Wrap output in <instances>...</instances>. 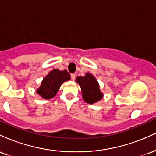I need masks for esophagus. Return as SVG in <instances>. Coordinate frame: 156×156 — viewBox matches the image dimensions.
<instances>
[{
  "label": "esophagus",
  "mask_w": 156,
  "mask_h": 156,
  "mask_svg": "<svg viewBox=\"0 0 156 156\" xmlns=\"http://www.w3.org/2000/svg\"><path fill=\"white\" fill-rule=\"evenodd\" d=\"M71 79H72L73 80H74L75 79H76V75L75 74L71 75Z\"/></svg>",
  "instance_id": "1"
}]
</instances>
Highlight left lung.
<instances>
[{
	"label": "left lung",
	"instance_id": "8db88e82",
	"mask_svg": "<svg viewBox=\"0 0 156 156\" xmlns=\"http://www.w3.org/2000/svg\"><path fill=\"white\" fill-rule=\"evenodd\" d=\"M76 80L80 87L82 98L86 103L93 104L103 98V93L100 89L99 83L92 74L87 73L83 77H77Z\"/></svg>",
	"mask_w": 156,
	"mask_h": 156
}]
</instances>
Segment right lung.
Wrapping results in <instances>:
<instances>
[{
  "label": "right lung",
  "instance_id": "obj_1",
  "mask_svg": "<svg viewBox=\"0 0 156 156\" xmlns=\"http://www.w3.org/2000/svg\"><path fill=\"white\" fill-rule=\"evenodd\" d=\"M69 80L70 75L66 69H54L44 77L36 92L43 99H51L55 96L62 84Z\"/></svg>",
  "mask_w": 156,
  "mask_h": 156
}]
</instances>
